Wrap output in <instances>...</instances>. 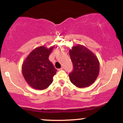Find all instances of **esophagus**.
Returning <instances> with one entry per match:
<instances>
[{"instance_id":"obj_1","label":"esophagus","mask_w":123,"mask_h":123,"mask_svg":"<svg viewBox=\"0 0 123 123\" xmlns=\"http://www.w3.org/2000/svg\"><path fill=\"white\" fill-rule=\"evenodd\" d=\"M63 68L62 67L61 68H60V69H58V70H63Z\"/></svg>"}]
</instances>
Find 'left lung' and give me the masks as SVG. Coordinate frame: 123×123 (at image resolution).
Instances as JSON below:
<instances>
[{"label":"left lung","instance_id":"left-lung-1","mask_svg":"<svg viewBox=\"0 0 123 123\" xmlns=\"http://www.w3.org/2000/svg\"><path fill=\"white\" fill-rule=\"evenodd\" d=\"M69 55L73 70L69 74L70 81L78 88H85L93 84L99 72V62L91 51L81 44L72 47Z\"/></svg>","mask_w":123,"mask_h":123}]
</instances>
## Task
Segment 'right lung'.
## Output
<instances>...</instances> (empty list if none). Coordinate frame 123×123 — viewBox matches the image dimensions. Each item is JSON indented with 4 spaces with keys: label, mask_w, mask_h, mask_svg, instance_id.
<instances>
[{
    "label": "right lung",
    "mask_w": 123,
    "mask_h": 123,
    "mask_svg": "<svg viewBox=\"0 0 123 123\" xmlns=\"http://www.w3.org/2000/svg\"><path fill=\"white\" fill-rule=\"evenodd\" d=\"M54 46L33 49L24 61L22 73L25 81L36 90H44L51 84L57 69L49 60Z\"/></svg>",
    "instance_id": "1"
}]
</instances>
